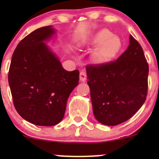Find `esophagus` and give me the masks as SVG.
I'll list each match as a JSON object with an SVG mask.
<instances>
[{"label":"esophagus","mask_w":159,"mask_h":159,"mask_svg":"<svg viewBox=\"0 0 159 159\" xmlns=\"http://www.w3.org/2000/svg\"><path fill=\"white\" fill-rule=\"evenodd\" d=\"M79 78H80V81H82V82H84L86 81V78H87V75L84 71H81L80 72L79 75Z\"/></svg>","instance_id":"esophagus-1"}]
</instances>
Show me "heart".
<instances>
[{"label": "heart", "mask_w": 159, "mask_h": 159, "mask_svg": "<svg viewBox=\"0 0 159 159\" xmlns=\"http://www.w3.org/2000/svg\"><path fill=\"white\" fill-rule=\"evenodd\" d=\"M90 44L98 45L93 51L91 57L94 63L103 64L109 61L118 53L121 41L116 35L107 29L101 30L90 40Z\"/></svg>", "instance_id": "obj_1"}]
</instances>
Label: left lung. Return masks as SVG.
I'll list each match as a JSON object with an SVG mask.
<instances>
[{"label": "left lung", "mask_w": 159, "mask_h": 159, "mask_svg": "<svg viewBox=\"0 0 159 159\" xmlns=\"http://www.w3.org/2000/svg\"><path fill=\"white\" fill-rule=\"evenodd\" d=\"M94 118L114 126L131 118L146 100L148 65L131 35L126 51L115 61L86 67Z\"/></svg>", "instance_id": "obj_1"}]
</instances>
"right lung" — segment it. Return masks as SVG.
Listing matches in <instances>:
<instances>
[{"instance_id": "right-lung-1", "label": "right lung", "mask_w": 159, "mask_h": 159, "mask_svg": "<svg viewBox=\"0 0 159 159\" xmlns=\"http://www.w3.org/2000/svg\"><path fill=\"white\" fill-rule=\"evenodd\" d=\"M54 34L50 25L25 37L13 53L9 69L15 109L36 125L53 126L63 119L68 97L79 81V71L64 69L45 44Z\"/></svg>"}]
</instances>
